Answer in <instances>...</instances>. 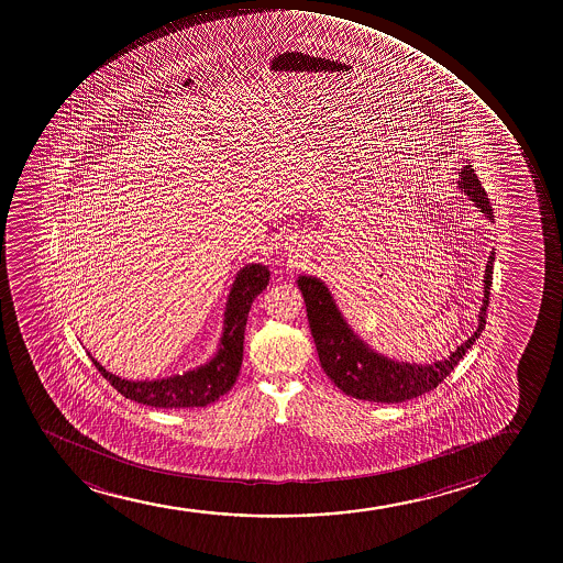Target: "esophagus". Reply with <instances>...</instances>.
<instances>
[{
  "instance_id": "34e87169",
  "label": "esophagus",
  "mask_w": 563,
  "mask_h": 563,
  "mask_svg": "<svg viewBox=\"0 0 563 563\" xmlns=\"http://www.w3.org/2000/svg\"><path fill=\"white\" fill-rule=\"evenodd\" d=\"M297 251H299V249H297Z\"/></svg>"
}]
</instances>
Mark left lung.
I'll list each match as a JSON object with an SVG mask.
<instances>
[{
	"mask_svg": "<svg viewBox=\"0 0 563 563\" xmlns=\"http://www.w3.org/2000/svg\"><path fill=\"white\" fill-rule=\"evenodd\" d=\"M459 189L475 203L488 221L494 222L493 208L487 192L481 187L472 165L459 172ZM494 251L488 256L485 280H483V305L477 314L474 335L462 342L455 352L434 363H406L378 354L368 346L354 329L347 325L323 280L312 275H299L297 286L303 294L310 333L317 342L318 357L323 373L342 393L368 402H405L432 391L448 378L459 361L466 355L475 339L487 323L488 296L493 286Z\"/></svg>",
	"mask_w": 563,
	"mask_h": 563,
	"instance_id": "1",
	"label": "left lung"
}]
</instances>
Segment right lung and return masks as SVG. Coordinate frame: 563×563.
Returning a JSON list of instances; mask_svg holds the SVG:
<instances>
[{
  "mask_svg": "<svg viewBox=\"0 0 563 563\" xmlns=\"http://www.w3.org/2000/svg\"><path fill=\"white\" fill-rule=\"evenodd\" d=\"M269 285V269L262 264H249L235 275L228 294L221 341L211 360L184 374L158 379H125L108 373L101 363L88 354L99 373L125 398L140 405L179 410L203 408L230 391L240 374L243 361V339L246 318L254 299Z\"/></svg>",
  "mask_w": 563,
  "mask_h": 563,
  "instance_id": "obj_1",
  "label": "right lung"
}]
</instances>
